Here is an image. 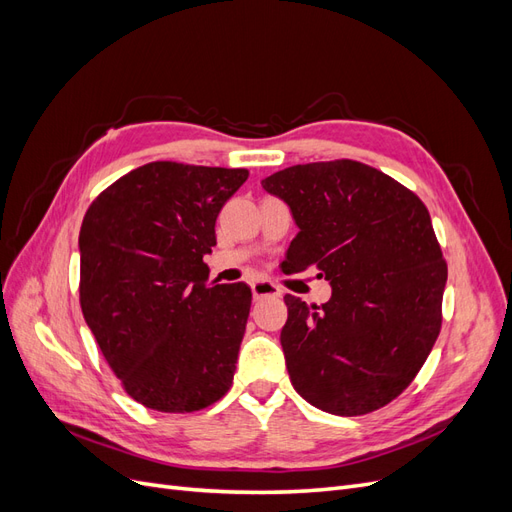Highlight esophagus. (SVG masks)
<instances>
[{
  "mask_svg": "<svg viewBox=\"0 0 512 512\" xmlns=\"http://www.w3.org/2000/svg\"><path fill=\"white\" fill-rule=\"evenodd\" d=\"M254 299H269V297H280L282 290L267 280H256L250 284Z\"/></svg>",
  "mask_w": 512,
  "mask_h": 512,
  "instance_id": "esophagus-1",
  "label": "esophagus"
}]
</instances>
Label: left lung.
Segmentation results:
<instances>
[{"mask_svg":"<svg viewBox=\"0 0 512 512\" xmlns=\"http://www.w3.org/2000/svg\"><path fill=\"white\" fill-rule=\"evenodd\" d=\"M297 224L284 273L316 269L331 299L286 294L280 342L290 382L339 416L393 401L423 367L442 324L446 262L421 198L354 160L297 164L262 179Z\"/></svg>","mask_w":512,"mask_h":512,"instance_id":"1","label":"left lung"}]
</instances>
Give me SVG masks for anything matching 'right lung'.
<instances>
[{"mask_svg": "<svg viewBox=\"0 0 512 512\" xmlns=\"http://www.w3.org/2000/svg\"><path fill=\"white\" fill-rule=\"evenodd\" d=\"M245 179V168L151 162L85 213V322L123 389L151 410L194 412L230 389L252 290L209 284L203 256Z\"/></svg>", "mask_w": 512, "mask_h": 512, "instance_id": "obj_1", "label": "right lung"}]
</instances>
